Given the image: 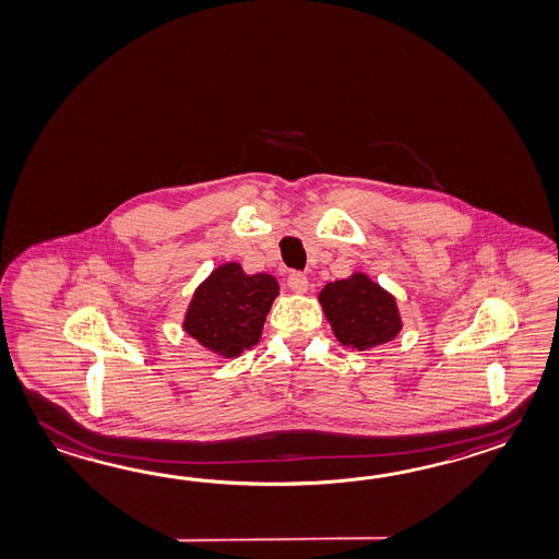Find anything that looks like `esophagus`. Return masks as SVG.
<instances>
[{
	"label": "esophagus",
	"mask_w": 559,
	"mask_h": 559,
	"mask_svg": "<svg viewBox=\"0 0 559 559\" xmlns=\"http://www.w3.org/2000/svg\"><path fill=\"white\" fill-rule=\"evenodd\" d=\"M286 283L290 286V290L298 293V295L307 293V288H309V278L305 274L298 273V271H293V273L288 274Z\"/></svg>",
	"instance_id": "34e87169"
}]
</instances>
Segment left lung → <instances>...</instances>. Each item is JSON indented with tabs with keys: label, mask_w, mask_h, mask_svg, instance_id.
<instances>
[{
	"label": "left lung",
	"mask_w": 559,
	"mask_h": 559,
	"mask_svg": "<svg viewBox=\"0 0 559 559\" xmlns=\"http://www.w3.org/2000/svg\"><path fill=\"white\" fill-rule=\"evenodd\" d=\"M319 302L336 338L345 347L367 350L393 341L401 331L397 300L367 274L324 285Z\"/></svg>",
	"instance_id": "obj_1"
}]
</instances>
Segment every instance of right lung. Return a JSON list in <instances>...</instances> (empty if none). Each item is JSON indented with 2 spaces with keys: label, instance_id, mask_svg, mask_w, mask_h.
<instances>
[{
  "label": "right lung",
  "instance_id": "right-lung-1",
  "mask_svg": "<svg viewBox=\"0 0 559 559\" xmlns=\"http://www.w3.org/2000/svg\"><path fill=\"white\" fill-rule=\"evenodd\" d=\"M276 297L273 274H247L238 262H226L194 290L182 329L202 347L235 359L261 341Z\"/></svg>",
  "mask_w": 559,
  "mask_h": 559
}]
</instances>
